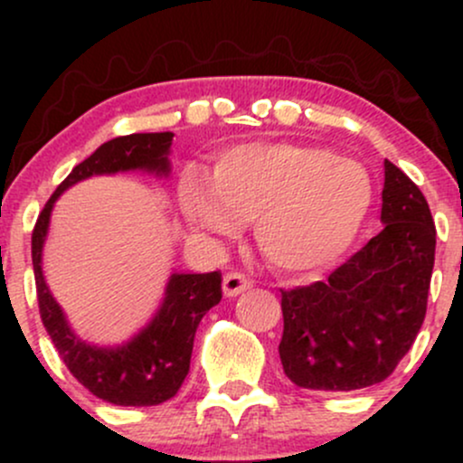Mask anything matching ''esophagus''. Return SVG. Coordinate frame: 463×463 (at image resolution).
Masks as SVG:
<instances>
[{
    "mask_svg": "<svg viewBox=\"0 0 463 463\" xmlns=\"http://www.w3.org/2000/svg\"><path fill=\"white\" fill-rule=\"evenodd\" d=\"M250 287H252V280L241 272H228L222 280V289H224V296H228V298L243 294Z\"/></svg>",
    "mask_w": 463,
    "mask_h": 463,
    "instance_id": "1",
    "label": "esophagus"
}]
</instances>
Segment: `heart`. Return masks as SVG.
<instances>
[{"instance_id":"obj_1","label":"heart","mask_w":463,"mask_h":463,"mask_svg":"<svg viewBox=\"0 0 463 463\" xmlns=\"http://www.w3.org/2000/svg\"><path fill=\"white\" fill-rule=\"evenodd\" d=\"M374 187L368 169L317 146L257 141L231 147L209 176L189 169L178 204L189 226L232 237L254 220V239L269 265L311 274L342 257L368 220Z\"/></svg>"}]
</instances>
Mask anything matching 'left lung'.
<instances>
[{"mask_svg": "<svg viewBox=\"0 0 463 463\" xmlns=\"http://www.w3.org/2000/svg\"><path fill=\"white\" fill-rule=\"evenodd\" d=\"M383 231L328 280L280 291L285 374L305 390L353 392L385 381L427 313L435 226L422 191L385 161Z\"/></svg>", "mask_w": 463, "mask_h": 463, "instance_id": "1", "label": "left lung"}]
</instances>
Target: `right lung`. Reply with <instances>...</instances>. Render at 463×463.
I'll use <instances>...</instances> for the list:
<instances>
[{
	"mask_svg": "<svg viewBox=\"0 0 463 463\" xmlns=\"http://www.w3.org/2000/svg\"><path fill=\"white\" fill-rule=\"evenodd\" d=\"M174 132H137L102 143L58 184L32 232V265L41 320L73 376L93 396L121 407H152L176 396L189 372L191 350L204 313L222 300V274H172L163 302L146 326L115 346L84 342L69 326L43 274V246L56 200L91 176L146 172L169 176Z\"/></svg>",
	"mask_w": 463,
	"mask_h": 463,
	"instance_id": "add662e5",
	"label": "right lung"
}]
</instances>
